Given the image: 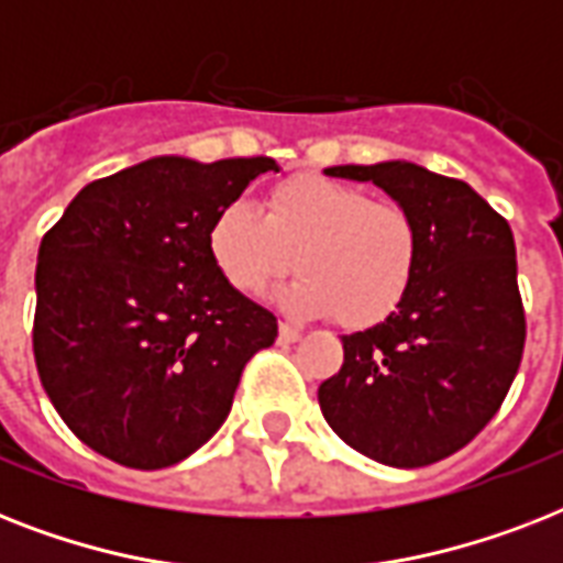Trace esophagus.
Instances as JSON below:
<instances>
[{
	"mask_svg": "<svg viewBox=\"0 0 563 563\" xmlns=\"http://www.w3.org/2000/svg\"><path fill=\"white\" fill-rule=\"evenodd\" d=\"M300 335H303V333H300L298 327H291V324H280V342L291 344V342H298Z\"/></svg>",
	"mask_w": 563,
	"mask_h": 563,
	"instance_id": "1",
	"label": "esophagus"
}]
</instances>
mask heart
I'll return each instance as SVG.
<instances>
[{"instance_id":"heart-1","label":"heart","mask_w":563,"mask_h":563,"mask_svg":"<svg viewBox=\"0 0 563 563\" xmlns=\"http://www.w3.org/2000/svg\"><path fill=\"white\" fill-rule=\"evenodd\" d=\"M207 245L242 295H263L295 265L300 274L280 291L283 307L295 316H335L353 330L391 316L420 263V228L409 207L318 175L274 184L263 212L245 201L221 207Z\"/></svg>"}]
</instances>
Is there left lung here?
<instances>
[{
    "label": "left lung",
    "instance_id": "8db88e82",
    "mask_svg": "<svg viewBox=\"0 0 563 563\" xmlns=\"http://www.w3.org/2000/svg\"><path fill=\"white\" fill-rule=\"evenodd\" d=\"M415 212L420 263L383 324L342 335V371L321 383L327 423L391 467L441 462L479 435L515 383L526 344L508 221L464 180L406 161L333 166Z\"/></svg>",
    "mask_w": 563,
    "mask_h": 563
}]
</instances>
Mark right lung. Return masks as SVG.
Returning a JSON list of instances; mask_svg holds the SVG:
<instances>
[{
    "label": "right lung",
    "instance_id": "add662e5",
    "mask_svg": "<svg viewBox=\"0 0 563 563\" xmlns=\"http://www.w3.org/2000/svg\"><path fill=\"white\" fill-rule=\"evenodd\" d=\"M272 157H152L75 195L40 242L34 362L64 423L136 471L184 462L233 406L277 318L212 263V216Z\"/></svg>",
    "mask_w": 563,
    "mask_h": 563
}]
</instances>
